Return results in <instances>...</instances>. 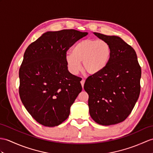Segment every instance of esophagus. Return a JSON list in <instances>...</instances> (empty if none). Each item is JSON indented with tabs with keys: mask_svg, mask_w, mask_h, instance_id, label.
I'll return each mask as SVG.
<instances>
[{
	"mask_svg": "<svg viewBox=\"0 0 153 153\" xmlns=\"http://www.w3.org/2000/svg\"><path fill=\"white\" fill-rule=\"evenodd\" d=\"M84 83H85V79H82L81 81V86H82L83 88V86H84Z\"/></svg>",
	"mask_w": 153,
	"mask_h": 153,
	"instance_id": "esophagus-1",
	"label": "esophagus"
}]
</instances>
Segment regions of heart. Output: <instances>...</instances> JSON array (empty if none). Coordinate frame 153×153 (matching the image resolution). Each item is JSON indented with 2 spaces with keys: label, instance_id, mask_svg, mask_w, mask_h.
<instances>
[{
  "label": "heart",
  "instance_id": "heart-1",
  "mask_svg": "<svg viewBox=\"0 0 153 153\" xmlns=\"http://www.w3.org/2000/svg\"><path fill=\"white\" fill-rule=\"evenodd\" d=\"M111 55V48L107 42L94 39L81 40L67 53L65 62L69 72L76 75L81 70V63L85 72L97 75L107 67Z\"/></svg>",
  "mask_w": 153,
  "mask_h": 153
}]
</instances>
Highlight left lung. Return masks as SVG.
I'll return each mask as SVG.
<instances>
[{
    "label": "left lung",
    "instance_id": "8db88e82",
    "mask_svg": "<svg viewBox=\"0 0 153 153\" xmlns=\"http://www.w3.org/2000/svg\"><path fill=\"white\" fill-rule=\"evenodd\" d=\"M94 34L110 45L111 55L105 69L85 83L89 113L99 125H115L127 118L139 98L141 67L136 51L122 38Z\"/></svg>",
    "mask_w": 153,
    "mask_h": 153
}]
</instances>
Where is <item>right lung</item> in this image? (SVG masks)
<instances>
[{
	"mask_svg": "<svg viewBox=\"0 0 153 153\" xmlns=\"http://www.w3.org/2000/svg\"><path fill=\"white\" fill-rule=\"evenodd\" d=\"M74 29L48 31L28 46L19 68L20 98L27 111L45 126L60 125L81 91L79 77L69 72L66 51L87 36Z\"/></svg>",
	"mask_w": 153,
	"mask_h": 153,
	"instance_id": "right-lung-1",
	"label": "right lung"
}]
</instances>
